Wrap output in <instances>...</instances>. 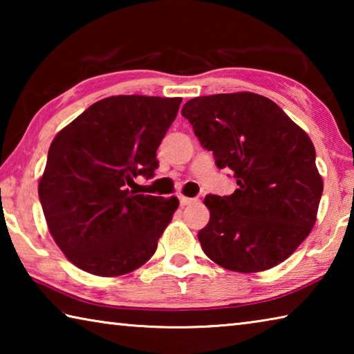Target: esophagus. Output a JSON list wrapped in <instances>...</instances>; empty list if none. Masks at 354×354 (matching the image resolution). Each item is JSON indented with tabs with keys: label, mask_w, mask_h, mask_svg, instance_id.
Listing matches in <instances>:
<instances>
[{
	"label": "esophagus",
	"mask_w": 354,
	"mask_h": 354,
	"mask_svg": "<svg viewBox=\"0 0 354 354\" xmlns=\"http://www.w3.org/2000/svg\"><path fill=\"white\" fill-rule=\"evenodd\" d=\"M195 198H189V196H184V195H179V203H181V206H189L192 203H195Z\"/></svg>",
	"instance_id": "obj_1"
}]
</instances>
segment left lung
I'll use <instances>...</instances> for the list:
<instances>
[{"mask_svg": "<svg viewBox=\"0 0 354 354\" xmlns=\"http://www.w3.org/2000/svg\"><path fill=\"white\" fill-rule=\"evenodd\" d=\"M183 115L218 169L239 187L207 195L209 223L198 232L209 259L256 273L286 261L313 231L323 192L309 136L262 95L218 93L189 100Z\"/></svg>", "mask_w": 354, "mask_h": 354, "instance_id": "left-lung-1", "label": "left lung"}]
</instances>
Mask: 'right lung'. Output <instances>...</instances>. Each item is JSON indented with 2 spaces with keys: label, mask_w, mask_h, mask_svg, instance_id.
Segmentation results:
<instances>
[{
  "label": "right lung",
  "mask_w": 354,
  "mask_h": 354,
  "mask_svg": "<svg viewBox=\"0 0 354 354\" xmlns=\"http://www.w3.org/2000/svg\"><path fill=\"white\" fill-rule=\"evenodd\" d=\"M183 98L117 95L59 131L39 181L50 234L65 257L97 277H122L151 259L176 196L129 190L151 178L156 151Z\"/></svg>",
  "instance_id": "add662e5"
}]
</instances>
